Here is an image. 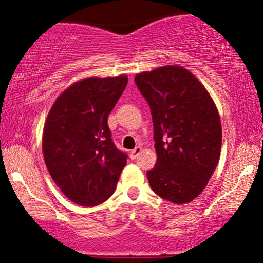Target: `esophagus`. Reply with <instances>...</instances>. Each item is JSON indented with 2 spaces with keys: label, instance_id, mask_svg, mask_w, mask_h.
Listing matches in <instances>:
<instances>
[{
  "label": "esophagus",
  "instance_id": "1",
  "mask_svg": "<svg viewBox=\"0 0 263 263\" xmlns=\"http://www.w3.org/2000/svg\"><path fill=\"white\" fill-rule=\"evenodd\" d=\"M141 152H142V148H141V147H136L135 149H132V151H131V155H129V156H131V158H132V159H136V158H137L138 156L141 155Z\"/></svg>",
  "mask_w": 263,
  "mask_h": 263
}]
</instances>
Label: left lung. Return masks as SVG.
I'll return each instance as SVG.
<instances>
[{"label":"left lung","mask_w":263,"mask_h":263,"mask_svg":"<svg viewBox=\"0 0 263 263\" xmlns=\"http://www.w3.org/2000/svg\"><path fill=\"white\" fill-rule=\"evenodd\" d=\"M135 83L148 101L157 162L147 172L158 197L186 204L203 192L219 163L222 129L215 102L180 65L142 71Z\"/></svg>","instance_id":"8db88e82"}]
</instances>
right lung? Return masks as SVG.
<instances>
[{
	"instance_id": "1",
	"label": "right lung",
	"mask_w": 263,
	"mask_h": 263,
	"mask_svg": "<svg viewBox=\"0 0 263 263\" xmlns=\"http://www.w3.org/2000/svg\"><path fill=\"white\" fill-rule=\"evenodd\" d=\"M127 81L125 74L84 78L66 87L48 112L42 137L45 165L63 194L81 206L107 200L127 162L107 125Z\"/></svg>"
}]
</instances>
